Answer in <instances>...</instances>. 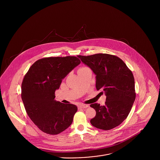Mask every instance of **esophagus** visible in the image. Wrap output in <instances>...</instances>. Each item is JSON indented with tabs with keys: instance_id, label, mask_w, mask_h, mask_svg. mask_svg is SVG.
<instances>
[{
	"instance_id": "1",
	"label": "esophagus",
	"mask_w": 160,
	"mask_h": 160,
	"mask_svg": "<svg viewBox=\"0 0 160 160\" xmlns=\"http://www.w3.org/2000/svg\"><path fill=\"white\" fill-rule=\"evenodd\" d=\"M88 107H89V105H83V104H82V105H80L79 106V108H88Z\"/></svg>"
}]
</instances>
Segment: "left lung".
I'll list each match as a JSON object with an SVG mask.
<instances>
[{
  "label": "left lung",
  "instance_id": "left-lung-1",
  "mask_svg": "<svg viewBox=\"0 0 160 160\" xmlns=\"http://www.w3.org/2000/svg\"><path fill=\"white\" fill-rule=\"evenodd\" d=\"M78 57L93 71L97 90L104 92L107 97L105 105L97 103L90 105L96 111L95 116L91 119L92 125L105 131L113 129L128 117L136 99L132 71L121 58L113 55L97 53Z\"/></svg>",
  "mask_w": 160,
  "mask_h": 160
}]
</instances>
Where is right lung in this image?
Wrapping results in <instances>:
<instances>
[{
  "label": "right lung",
  "instance_id": "right-lung-1",
  "mask_svg": "<svg viewBox=\"0 0 160 160\" xmlns=\"http://www.w3.org/2000/svg\"><path fill=\"white\" fill-rule=\"evenodd\" d=\"M81 63L76 57H46L29 68L22 84V98L31 121L42 132L57 135L72 124L78 108L55 100L62 79Z\"/></svg>",
  "mask_w": 160,
  "mask_h": 160
}]
</instances>
